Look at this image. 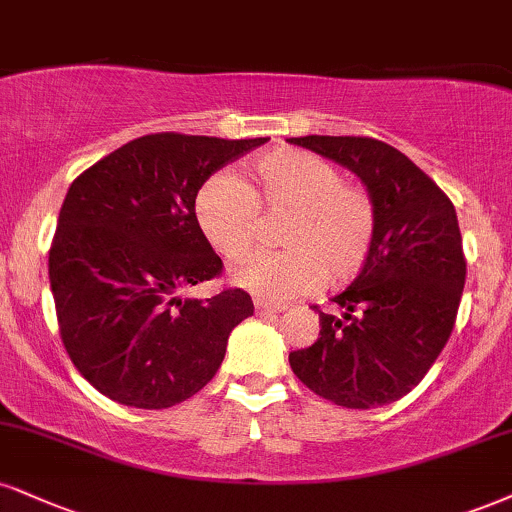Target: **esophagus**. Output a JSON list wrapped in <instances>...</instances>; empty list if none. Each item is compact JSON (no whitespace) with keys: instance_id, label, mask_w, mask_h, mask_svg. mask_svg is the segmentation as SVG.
<instances>
[{"instance_id":"1","label":"esophagus","mask_w":512,"mask_h":512,"mask_svg":"<svg viewBox=\"0 0 512 512\" xmlns=\"http://www.w3.org/2000/svg\"><path fill=\"white\" fill-rule=\"evenodd\" d=\"M254 306H256L258 315H275V313L285 311V306L282 304H268V301H263V299H256Z\"/></svg>"}]
</instances>
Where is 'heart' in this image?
I'll list each match as a JSON object with an SVG mask.
<instances>
[{
    "instance_id": "1",
    "label": "heart",
    "mask_w": 512,
    "mask_h": 512,
    "mask_svg": "<svg viewBox=\"0 0 512 512\" xmlns=\"http://www.w3.org/2000/svg\"><path fill=\"white\" fill-rule=\"evenodd\" d=\"M254 192L237 173L213 175L197 197V218L213 249L230 263L256 251L266 216H287L277 254L232 273L263 299H294L349 285L368 266L377 239V208L368 189L346 182L334 163L299 149H277L254 163Z\"/></svg>"
}]
</instances>
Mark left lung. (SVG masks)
Segmentation results:
<instances>
[{
    "mask_svg": "<svg viewBox=\"0 0 512 512\" xmlns=\"http://www.w3.org/2000/svg\"><path fill=\"white\" fill-rule=\"evenodd\" d=\"M353 170L375 199L368 266L320 313V337L289 353L294 375L344 408L384 406L418 384L449 342L465 285L463 239L451 199L406 154L372 137L289 140Z\"/></svg>",
    "mask_w": 512,
    "mask_h": 512,
    "instance_id": "8db88e82",
    "label": "left lung"
}]
</instances>
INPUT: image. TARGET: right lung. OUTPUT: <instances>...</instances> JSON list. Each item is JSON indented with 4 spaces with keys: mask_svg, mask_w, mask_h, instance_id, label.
Listing matches in <instances>:
<instances>
[{
    "mask_svg": "<svg viewBox=\"0 0 512 512\" xmlns=\"http://www.w3.org/2000/svg\"><path fill=\"white\" fill-rule=\"evenodd\" d=\"M266 142L156 132L68 187L49 249L56 318L73 365L111 401L159 410L194 396L254 315L244 289L178 292L223 273L194 211L201 185Z\"/></svg>",
    "mask_w": 512,
    "mask_h": 512,
    "instance_id": "1",
    "label": "right lung"
}]
</instances>
